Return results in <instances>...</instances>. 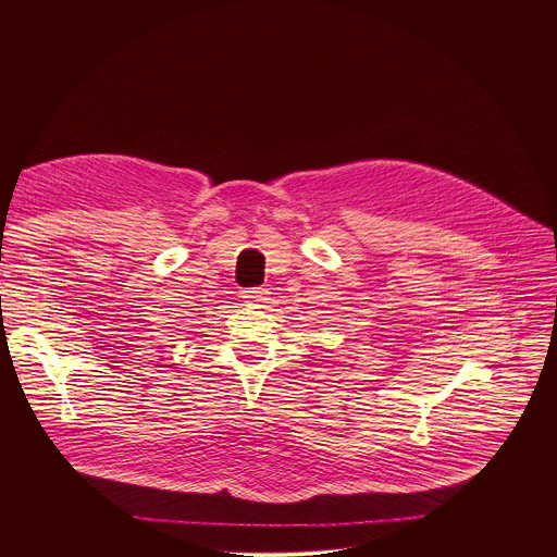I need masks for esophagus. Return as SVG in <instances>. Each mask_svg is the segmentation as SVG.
<instances>
[{
  "label": "esophagus",
  "mask_w": 557,
  "mask_h": 557,
  "mask_svg": "<svg viewBox=\"0 0 557 557\" xmlns=\"http://www.w3.org/2000/svg\"><path fill=\"white\" fill-rule=\"evenodd\" d=\"M240 297L247 299V301H264L267 299V288H245Z\"/></svg>",
  "instance_id": "esophagus-1"
}]
</instances>
